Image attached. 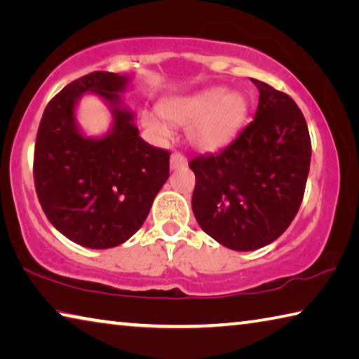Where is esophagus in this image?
Returning <instances> with one entry per match:
<instances>
[{
  "label": "esophagus",
  "instance_id": "1",
  "mask_svg": "<svg viewBox=\"0 0 359 359\" xmlns=\"http://www.w3.org/2000/svg\"><path fill=\"white\" fill-rule=\"evenodd\" d=\"M187 165V158L179 154V151H174L171 155V160H169V166L171 169H179V168H184Z\"/></svg>",
  "mask_w": 359,
  "mask_h": 359
}]
</instances>
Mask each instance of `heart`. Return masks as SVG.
<instances>
[{
    "instance_id": "heart-1",
    "label": "heart",
    "mask_w": 359,
    "mask_h": 359,
    "mask_svg": "<svg viewBox=\"0 0 359 359\" xmlns=\"http://www.w3.org/2000/svg\"><path fill=\"white\" fill-rule=\"evenodd\" d=\"M247 111V96L239 90L224 87L204 88L165 101L160 106L163 118L169 123L188 125V141L204 151L218 150L233 141L244 123ZM142 123L154 135H166V126L155 115L144 114Z\"/></svg>"
}]
</instances>
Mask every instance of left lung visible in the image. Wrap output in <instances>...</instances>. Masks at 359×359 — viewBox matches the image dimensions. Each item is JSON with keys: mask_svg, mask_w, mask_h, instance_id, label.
Masks as SVG:
<instances>
[{"mask_svg": "<svg viewBox=\"0 0 359 359\" xmlns=\"http://www.w3.org/2000/svg\"><path fill=\"white\" fill-rule=\"evenodd\" d=\"M259 92L255 118L226 149L190 161L196 175L191 209L218 244L252 252L274 242L299 209L311 137L296 102L252 79Z\"/></svg>", "mask_w": 359, "mask_h": 359, "instance_id": "left-lung-1", "label": "left lung"}]
</instances>
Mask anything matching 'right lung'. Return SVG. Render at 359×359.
Listing matches in <instances>:
<instances>
[{
	"mask_svg": "<svg viewBox=\"0 0 359 359\" xmlns=\"http://www.w3.org/2000/svg\"><path fill=\"white\" fill-rule=\"evenodd\" d=\"M133 79L96 71L60 92L42 114L34 147V185L42 210L65 238L87 248H112L142 226L169 177V151L139 136L136 114L121 95ZM95 94L111 112L104 135L88 137L76 106Z\"/></svg>",
	"mask_w": 359,
	"mask_h": 359,
	"instance_id": "1",
	"label": "right lung"
}]
</instances>
